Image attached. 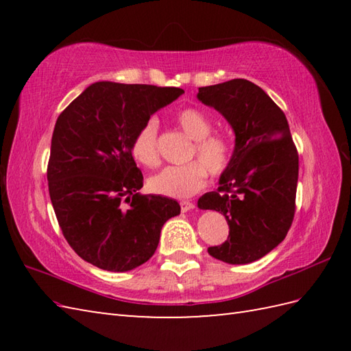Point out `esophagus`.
Wrapping results in <instances>:
<instances>
[{"label": "esophagus", "instance_id": "1", "mask_svg": "<svg viewBox=\"0 0 351 351\" xmlns=\"http://www.w3.org/2000/svg\"><path fill=\"white\" fill-rule=\"evenodd\" d=\"M180 205H181V211L182 213H187V211H190V210H193V208H195V204L187 202V200H184V202H181Z\"/></svg>", "mask_w": 351, "mask_h": 351}]
</instances>
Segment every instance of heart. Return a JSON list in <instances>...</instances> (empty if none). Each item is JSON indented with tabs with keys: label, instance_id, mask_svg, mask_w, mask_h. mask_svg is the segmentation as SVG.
<instances>
[{
	"label": "heart",
	"instance_id": "obj_1",
	"mask_svg": "<svg viewBox=\"0 0 351 351\" xmlns=\"http://www.w3.org/2000/svg\"><path fill=\"white\" fill-rule=\"evenodd\" d=\"M175 121L190 138L195 140L189 160L196 161L162 169L149 178L147 185L156 195L185 199L205 189L208 173L214 178L226 173L232 166L234 145L229 137L213 132L211 119L195 107L178 110ZM131 152L141 166H158V119L151 116L138 126L131 141Z\"/></svg>",
	"mask_w": 351,
	"mask_h": 351
}]
</instances>
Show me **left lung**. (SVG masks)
Returning <instances> with one entry per match:
<instances>
[{
    "instance_id": "8db88e82",
    "label": "left lung",
    "mask_w": 351,
    "mask_h": 351,
    "mask_svg": "<svg viewBox=\"0 0 351 351\" xmlns=\"http://www.w3.org/2000/svg\"><path fill=\"white\" fill-rule=\"evenodd\" d=\"M197 98L235 132L232 166L219 189L197 202L200 210L221 213L229 225L228 240L208 253L228 264H249L280 244L293 225L299 154L283 111L250 81L199 87Z\"/></svg>"
}]
</instances>
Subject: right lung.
Masks as SVG:
<instances>
[{
	"label": "right lung",
	"mask_w": 351,
	"mask_h": 351,
	"mask_svg": "<svg viewBox=\"0 0 351 351\" xmlns=\"http://www.w3.org/2000/svg\"><path fill=\"white\" fill-rule=\"evenodd\" d=\"M184 93L180 87L88 86L56 122L48 189L62 232L80 258L108 271H128L151 258L161 228L181 213L173 199L140 195L143 175L131 141L156 110Z\"/></svg>",
	"instance_id": "1"
}]
</instances>
